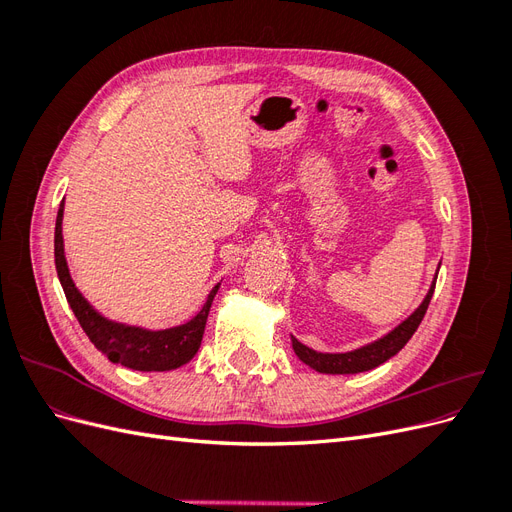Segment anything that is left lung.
Listing matches in <instances>:
<instances>
[{"label": "left lung", "mask_w": 512, "mask_h": 512, "mask_svg": "<svg viewBox=\"0 0 512 512\" xmlns=\"http://www.w3.org/2000/svg\"><path fill=\"white\" fill-rule=\"evenodd\" d=\"M433 288H436V282L431 284L427 297L423 299L421 305H418L416 312L401 322L397 329H393L389 335H384L374 344H367V346H363L359 350H352V352L324 354V352H316L312 348L303 346L299 339L292 337L294 354H297L305 365L320 371V374H359V371L374 369V367L382 365L384 361H389L391 356H395L401 348L408 344V339L414 335L418 324H421V320L425 318L429 301L433 297Z\"/></svg>", "instance_id": "1"}]
</instances>
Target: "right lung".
Wrapping results in <instances>:
<instances>
[{"instance_id": "add662e5", "label": "right lung", "mask_w": 512, "mask_h": 512, "mask_svg": "<svg viewBox=\"0 0 512 512\" xmlns=\"http://www.w3.org/2000/svg\"><path fill=\"white\" fill-rule=\"evenodd\" d=\"M61 220H64V200H61L55 222V267L72 312L76 320H79L83 331L87 333V337L91 339V344H94L102 354H106L111 363H119L123 367L138 371H170L192 361L200 348V342H203L209 309L220 284L213 286L207 303L190 322L179 324V327L173 329L147 331L141 327H126V324L121 322L106 320L87 303V299L76 290L72 282L68 262L64 256Z\"/></svg>"}]
</instances>
